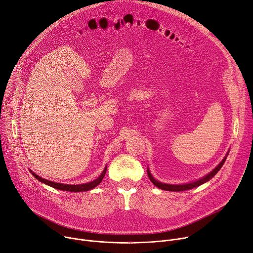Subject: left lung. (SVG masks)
Segmentation results:
<instances>
[{
  "instance_id": "left-lung-1",
  "label": "left lung",
  "mask_w": 253,
  "mask_h": 253,
  "mask_svg": "<svg viewBox=\"0 0 253 253\" xmlns=\"http://www.w3.org/2000/svg\"><path fill=\"white\" fill-rule=\"evenodd\" d=\"M228 155V154H227ZM226 159H227V157H225L224 158V160L217 165V167L216 168H214V169L209 174V175H207V176H205L204 178H201V179H199V180H197V181H195V182H192V183H188V184H182V185H171V184H166V183H162V182H159V181H157L153 176H151V174H150V172H149V170L147 169V175H148V178H149V180L153 182L156 186L158 187V188H160V189H163V190H167V191H184V190H188V189H192V188H194V187H197V186H199V185H201V184H204V183H206V182H208L209 180H211L218 171H220V169L221 168L223 167V165H224V163H225V161H226Z\"/></svg>"
}]
</instances>
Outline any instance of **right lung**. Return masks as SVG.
<instances>
[{
    "mask_svg": "<svg viewBox=\"0 0 253 253\" xmlns=\"http://www.w3.org/2000/svg\"><path fill=\"white\" fill-rule=\"evenodd\" d=\"M106 172H107V167L104 169L103 173L99 175V177L91 182H88V183H85V184H80V185H68V184H61V183H56V182H52V181H48V180H45L40 176H38L37 174L32 173V175L35 176L39 181L48 185V186L53 187V188H56V189H59V190H63V191H71V192H81V191H88L92 188H94L95 186H97V185L102 182L103 178L105 177L106 175Z\"/></svg>",
    "mask_w": 253,
    "mask_h": 253,
    "instance_id": "right-lung-1",
    "label": "right lung"
}]
</instances>
